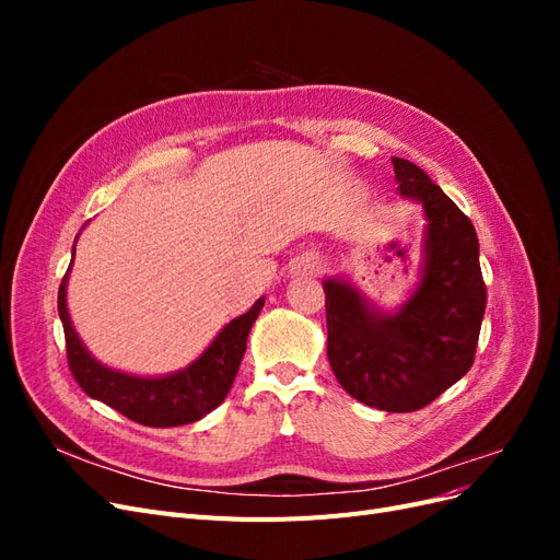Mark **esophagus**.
<instances>
[{"label": "esophagus", "mask_w": 560, "mask_h": 560, "mask_svg": "<svg viewBox=\"0 0 560 560\" xmlns=\"http://www.w3.org/2000/svg\"><path fill=\"white\" fill-rule=\"evenodd\" d=\"M322 268L317 254H301L292 264V276H315Z\"/></svg>", "instance_id": "esophagus-1"}]
</instances>
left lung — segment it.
Returning <instances> with one entry per match:
<instances>
[{
  "label": "left lung",
  "mask_w": 560,
  "mask_h": 560,
  "mask_svg": "<svg viewBox=\"0 0 560 560\" xmlns=\"http://www.w3.org/2000/svg\"><path fill=\"white\" fill-rule=\"evenodd\" d=\"M399 194L428 219L425 264L416 292L397 313H381L346 280L329 278L327 358L358 401L409 413L460 381L477 352L486 313L479 238L469 217L420 171L393 159Z\"/></svg>",
  "instance_id": "1"
}]
</instances>
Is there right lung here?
Wrapping results in <instances>:
<instances>
[{
  "instance_id": "1",
  "label": "right lung",
  "mask_w": 560,
  "mask_h": 560,
  "mask_svg": "<svg viewBox=\"0 0 560 560\" xmlns=\"http://www.w3.org/2000/svg\"><path fill=\"white\" fill-rule=\"evenodd\" d=\"M70 270L72 264L60 282L58 313L65 329L67 362H70L72 376L83 393L147 428L189 425L226 399L243 362L249 329L264 308V296L245 315L231 319L196 362L171 376L142 378L100 364L83 348L72 327L70 313H67Z\"/></svg>"
}]
</instances>
